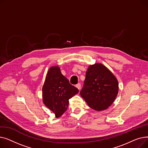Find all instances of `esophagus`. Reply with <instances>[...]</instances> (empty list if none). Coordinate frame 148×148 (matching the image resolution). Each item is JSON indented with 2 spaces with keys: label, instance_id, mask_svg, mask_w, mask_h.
<instances>
[{
  "label": "esophagus",
  "instance_id": "34e87169",
  "mask_svg": "<svg viewBox=\"0 0 148 148\" xmlns=\"http://www.w3.org/2000/svg\"><path fill=\"white\" fill-rule=\"evenodd\" d=\"M76 88L78 89L79 90H80V89H81V84L80 83H78V84H76Z\"/></svg>",
  "mask_w": 148,
  "mask_h": 148
}]
</instances>
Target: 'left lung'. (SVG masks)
Masks as SVG:
<instances>
[{
	"mask_svg": "<svg viewBox=\"0 0 148 148\" xmlns=\"http://www.w3.org/2000/svg\"><path fill=\"white\" fill-rule=\"evenodd\" d=\"M119 91L118 79L106 66L95 63L89 66L80 95L96 111L110 107Z\"/></svg>",
	"mask_w": 148,
	"mask_h": 148,
	"instance_id": "obj_1",
	"label": "left lung"
}]
</instances>
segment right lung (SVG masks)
I'll list each match as a JSON object with an SVG mask.
<instances>
[{
	"label": "right lung",
	"instance_id": "obj_1",
	"mask_svg": "<svg viewBox=\"0 0 148 148\" xmlns=\"http://www.w3.org/2000/svg\"><path fill=\"white\" fill-rule=\"evenodd\" d=\"M42 101L45 106L59 118L66 110L69 99L79 92L62 74L58 66H51L47 73L42 86Z\"/></svg>",
	"mask_w": 148,
	"mask_h": 148
}]
</instances>
